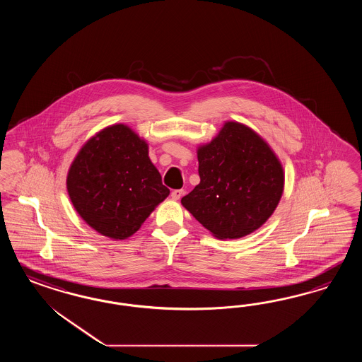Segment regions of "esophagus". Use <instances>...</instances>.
I'll return each instance as SVG.
<instances>
[{"label": "esophagus", "mask_w": 362, "mask_h": 362, "mask_svg": "<svg viewBox=\"0 0 362 362\" xmlns=\"http://www.w3.org/2000/svg\"><path fill=\"white\" fill-rule=\"evenodd\" d=\"M183 195V189H174L173 192H171V197L174 199V200H179L180 197Z\"/></svg>", "instance_id": "obj_1"}]
</instances>
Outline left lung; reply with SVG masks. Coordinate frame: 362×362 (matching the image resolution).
<instances>
[{
  "mask_svg": "<svg viewBox=\"0 0 362 362\" xmlns=\"http://www.w3.org/2000/svg\"><path fill=\"white\" fill-rule=\"evenodd\" d=\"M200 183L182 206L220 240L240 239L272 216L284 192V170L251 127L227 121L197 147Z\"/></svg>",
  "mask_w": 362,
  "mask_h": 362,
  "instance_id": "8db88e82",
  "label": "left lung"
}]
</instances>
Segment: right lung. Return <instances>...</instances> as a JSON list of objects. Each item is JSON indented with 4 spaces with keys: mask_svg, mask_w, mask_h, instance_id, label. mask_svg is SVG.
<instances>
[{
    "mask_svg": "<svg viewBox=\"0 0 362 362\" xmlns=\"http://www.w3.org/2000/svg\"><path fill=\"white\" fill-rule=\"evenodd\" d=\"M66 188L78 215L112 240L132 236L170 195L148 144L123 123L102 129L81 147Z\"/></svg>",
    "mask_w": 362,
    "mask_h": 362,
    "instance_id": "obj_1",
    "label": "right lung"
}]
</instances>
